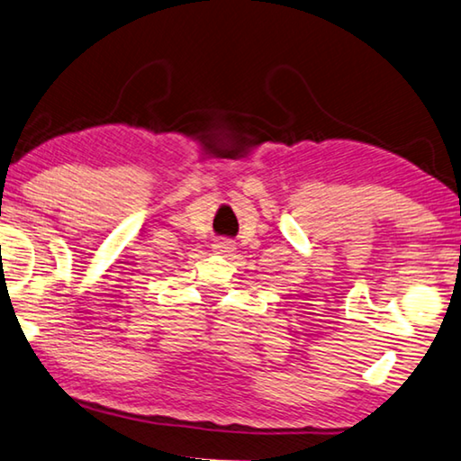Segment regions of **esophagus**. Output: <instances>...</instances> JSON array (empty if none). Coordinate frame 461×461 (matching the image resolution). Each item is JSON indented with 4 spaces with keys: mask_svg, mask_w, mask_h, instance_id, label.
<instances>
[{
    "mask_svg": "<svg viewBox=\"0 0 461 461\" xmlns=\"http://www.w3.org/2000/svg\"><path fill=\"white\" fill-rule=\"evenodd\" d=\"M214 249L218 253H230V251H235V243H232L230 239H218L216 240V245H214Z\"/></svg>",
    "mask_w": 461,
    "mask_h": 461,
    "instance_id": "1",
    "label": "esophagus"
}]
</instances>
